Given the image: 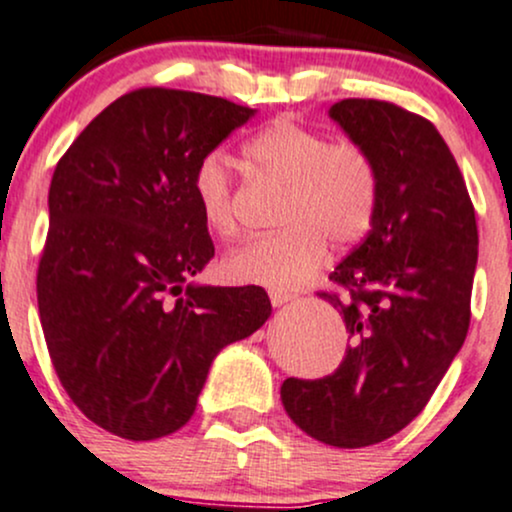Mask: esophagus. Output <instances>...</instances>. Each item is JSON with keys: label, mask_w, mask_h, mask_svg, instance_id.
<instances>
[{"label": "esophagus", "mask_w": 512, "mask_h": 512, "mask_svg": "<svg viewBox=\"0 0 512 512\" xmlns=\"http://www.w3.org/2000/svg\"><path fill=\"white\" fill-rule=\"evenodd\" d=\"M291 299H294V294H289V291H269V301H272V306H284V303Z\"/></svg>", "instance_id": "34e87169"}]
</instances>
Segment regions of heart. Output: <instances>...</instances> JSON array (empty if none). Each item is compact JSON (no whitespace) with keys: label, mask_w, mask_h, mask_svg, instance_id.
<instances>
[{"label":"heart","mask_w":512,"mask_h":512,"mask_svg":"<svg viewBox=\"0 0 512 512\" xmlns=\"http://www.w3.org/2000/svg\"><path fill=\"white\" fill-rule=\"evenodd\" d=\"M247 165L289 187L279 233L235 247L223 274L235 284L299 289L323 265L328 243H357L374 223L379 182L372 157L352 140H335L296 119H274L243 145ZM201 221L218 238L238 230L233 182L221 153L201 157L192 177Z\"/></svg>","instance_id":"heart-1"}]
</instances>
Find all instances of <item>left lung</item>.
Wrapping results in <instances>:
<instances>
[{
    "label": "left lung",
    "instance_id": "8db88e82",
    "mask_svg": "<svg viewBox=\"0 0 512 512\" xmlns=\"http://www.w3.org/2000/svg\"><path fill=\"white\" fill-rule=\"evenodd\" d=\"M330 119L372 157L374 223L323 291L350 347L323 379H286L284 411L313 440L357 449L389 440L425 408L469 330L479 230L457 160L423 116L342 99Z\"/></svg>",
    "mask_w": 512,
    "mask_h": 512
}]
</instances>
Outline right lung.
Here are the masks:
<instances>
[{"label":"right lung","instance_id":"right-lung-1","mask_svg":"<svg viewBox=\"0 0 512 512\" xmlns=\"http://www.w3.org/2000/svg\"><path fill=\"white\" fill-rule=\"evenodd\" d=\"M252 116L209 94L136 89L53 172L36 282L43 335L72 403L126 440L187 425L213 357L272 313L260 286L187 282L213 257L194 170Z\"/></svg>","mask_w":512,"mask_h":512}]
</instances>
